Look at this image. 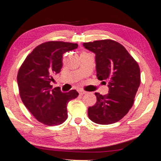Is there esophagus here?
<instances>
[{
  "label": "esophagus",
  "mask_w": 161,
  "mask_h": 161,
  "mask_svg": "<svg viewBox=\"0 0 161 161\" xmlns=\"http://www.w3.org/2000/svg\"><path fill=\"white\" fill-rule=\"evenodd\" d=\"M79 95H84V94H85V93H87V92L86 91H79Z\"/></svg>",
  "instance_id": "obj_1"
}]
</instances>
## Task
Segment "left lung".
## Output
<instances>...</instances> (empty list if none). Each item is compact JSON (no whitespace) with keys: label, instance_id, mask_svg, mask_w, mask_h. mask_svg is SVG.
Segmentation results:
<instances>
[{"label":"left lung","instance_id":"8db88e82","mask_svg":"<svg viewBox=\"0 0 161 161\" xmlns=\"http://www.w3.org/2000/svg\"><path fill=\"white\" fill-rule=\"evenodd\" d=\"M95 56L97 79L108 82L106 95L95 93L97 103L89 107L91 121L101 125L117 123L132 107L140 84L137 62L124 47L115 41L105 39L83 43Z\"/></svg>","mask_w":161,"mask_h":161}]
</instances>
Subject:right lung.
Segmentation results:
<instances>
[{"instance_id": "right-lung-1", "label": "right lung", "mask_w": 161, "mask_h": 161, "mask_svg": "<svg viewBox=\"0 0 161 161\" xmlns=\"http://www.w3.org/2000/svg\"><path fill=\"white\" fill-rule=\"evenodd\" d=\"M78 47V44L63 42H47L32 50L18 73L17 81L21 100L40 123L58 125L68 118L67 105L76 98V90L63 93L60 87L50 85L60 73L64 53Z\"/></svg>"}]
</instances>
